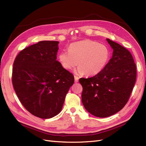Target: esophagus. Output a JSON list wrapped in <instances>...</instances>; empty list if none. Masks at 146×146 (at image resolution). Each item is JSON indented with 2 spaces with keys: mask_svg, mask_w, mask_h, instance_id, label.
Here are the masks:
<instances>
[{
  "mask_svg": "<svg viewBox=\"0 0 146 146\" xmlns=\"http://www.w3.org/2000/svg\"><path fill=\"white\" fill-rule=\"evenodd\" d=\"M74 79H75V82L77 83L78 82V77L77 76H74Z\"/></svg>",
  "mask_w": 146,
  "mask_h": 146,
  "instance_id": "obj_1",
  "label": "esophagus"
}]
</instances>
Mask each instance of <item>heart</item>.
<instances>
[{
    "mask_svg": "<svg viewBox=\"0 0 146 146\" xmlns=\"http://www.w3.org/2000/svg\"><path fill=\"white\" fill-rule=\"evenodd\" d=\"M110 57V52L107 46L90 39H85L71 44L68 52H60L58 60L61 65L68 70L76 67L78 62L79 67L75 73L93 76L105 68Z\"/></svg>",
    "mask_w": 146,
    "mask_h": 146,
    "instance_id": "heart-1",
    "label": "heart"
}]
</instances>
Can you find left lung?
Wrapping results in <instances>:
<instances>
[{"mask_svg":"<svg viewBox=\"0 0 146 146\" xmlns=\"http://www.w3.org/2000/svg\"><path fill=\"white\" fill-rule=\"evenodd\" d=\"M107 41L113 50L109 62L95 76L79 80L83 87L84 107L98 117L112 116L123 108L136 77V64L130 52L110 39Z\"/></svg>","mask_w":146,"mask_h":146,"instance_id":"obj_1","label":"left lung"}]
</instances>
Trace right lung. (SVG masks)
<instances>
[{
	"label": "right lung",
	"instance_id": "1",
	"mask_svg": "<svg viewBox=\"0 0 146 146\" xmlns=\"http://www.w3.org/2000/svg\"><path fill=\"white\" fill-rule=\"evenodd\" d=\"M58 41H42L21 51L13 63L12 82L19 100L33 115L52 118L61 111L74 82L56 55Z\"/></svg>",
	"mask_w": 146,
	"mask_h": 146
}]
</instances>
